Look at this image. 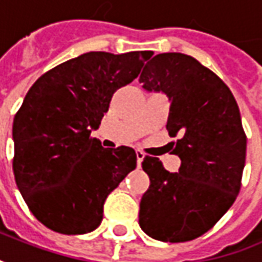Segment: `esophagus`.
<instances>
[{
	"instance_id": "34e87169",
	"label": "esophagus",
	"mask_w": 262,
	"mask_h": 262,
	"mask_svg": "<svg viewBox=\"0 0 262 262\" xmlns=\"http://www.w3.org/2000/svg\"><path fill=\"white\" fill-rule=\"evenodd\" d=\"M136 156H137V164H138V166H140V165H141V162H143V159H144V153H143V151L137 150L136 151Z\"/></svg>"
}]
</instances>
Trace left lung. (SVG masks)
Returning a JSON list of instances; mask_svg holds the SVG:
<instances>
[{"instance_id": "8db88e82", "label": "left lung", "mask_w": 262, "mask_h": 262, "mask_svg": "<svg viewBox=\"0 0 262 262\" xmlns=\"http://www.w3.org/2000/svg\"><path fill=\"white\" fill-rule=\"evenodd\" d=\"M140 82L171 100L166 129L181 159L169 172L146 156L150 186L140 202V227L162 242H187L211 230L234 203L242 186L246 134L230 88L211 69L181 53L156 54Z\"/></svg>"}]
</instances>
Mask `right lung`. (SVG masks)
I'll use <instances>...</instances> for the list:
<instances>
[{"label": "right lung", "instance_id": "1", "mask_svg": "<svg viewBox=\"0 0 262 262\" xmlns=\"http://www.w3.org/2000/svg\"><path fill=\"white\" fill-rule=\"evenodd\" d=\"M151 51H91L39 76L14 115L13 172L35 218L63 234L97 229L111 191L137 166L131 147L104 149L98 128L113 93Z\"/></svg>", "mask_w": 262, "mask_h": 262}]
</instances>
